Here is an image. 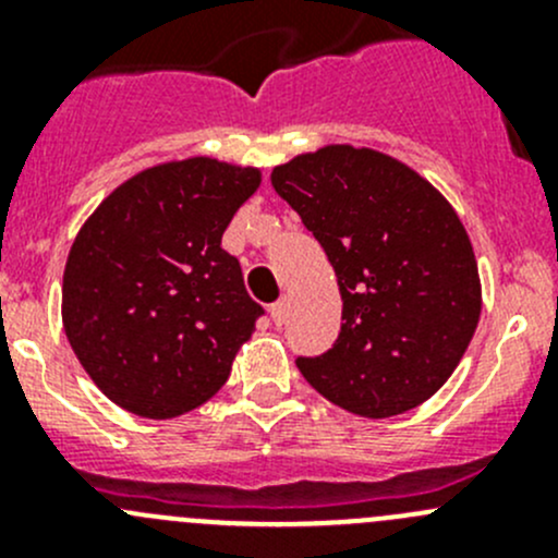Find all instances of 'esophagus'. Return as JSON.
I'll return each instance as SVG.
<instances>
[{
  "instance_id": "esophagus-1",
  "label": "esophagus",
  "mask_w": 558,
  "mask_h": 558,
  "mask_svg": "<svg viewBox=\"0 0 558 558\" xmlns=\"http://www.w3.org/2000/svg\"><path fill=\"white\" fill-rule=\"evenodd\" d=\"M269 315H272L275 324H286V315H289V305H286V300H278L275 305H269Z\"/></svg>"
}]
</instances>
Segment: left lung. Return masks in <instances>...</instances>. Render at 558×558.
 Wrapping results in <instances>:
<instances>
[{
	"instance_id": "8db88e82",
	"label": "left lung",
	"mask_w": 558,
	"mask_h": 558,
	"mask_svg": "<svg viewBox=\"0 0 558 558\" xmlns=\"http://www.w3.org/2000/svg\"><path fill=\"white\" fill-rule=\"evenodd\" d=\"M335 267L342 326L296 367L348 413L388 418L418 408L464 356L481 318L470 238L446 196L391 156L326 145L272 170Z\"/></svg>"
}]
</instances>
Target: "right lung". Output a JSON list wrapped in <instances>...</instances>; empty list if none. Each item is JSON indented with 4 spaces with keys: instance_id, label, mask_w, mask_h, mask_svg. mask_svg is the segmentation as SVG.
Masks as SVG:
<instances>
[{
    "instance_id": "right-lung-1",
    "label": "right lung",
    "mask_w": 558,
    "mask_h": 558,
    "mask_svg": "<svg viewBox=\"0 0 558 558\" xmlns=\"http://www.w3.org/2000/svg\"><path fill=\"white\" fill-rule=\"evenodd\" d=\"M258 183L253 167L167 161L118 185L77 232L61 286L66 340L129 413L174 418L227 384L264 307L221 238Z\"/></svg>"
}]
</instances>
